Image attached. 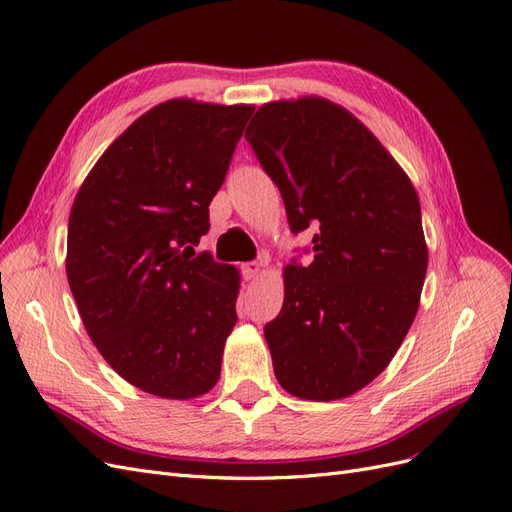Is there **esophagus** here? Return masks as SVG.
<instances>
[{
    "label": "esophagus",
    "mask_w": 512,
    "mask_h": 512,
    "mask_svg": "<svg viewBox=\"0 0 512 512\" xmlns=\"http://www.w3.org/2000/svg\"><path fill=\"white\" fill-rule=\"evenodd\" d=\"M241 273L245 280H254V277H258L260 273V265L258 262H245V265H241Z\"/></svg>",
    "instance_id": "1"
}]
</instances>
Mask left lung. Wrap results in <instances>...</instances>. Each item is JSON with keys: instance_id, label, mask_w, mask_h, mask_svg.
Returning a JSON list of instances; mask_svg holds the SVG:
<instances>
[{"instance_id": "obj_1", "label": "left lung", "mask_w": 512, "mask_h": 512, "mask_svg": "<svg viewBox=\"0 0 512 512\" xmlns=\"http://www.w3.org/2000/svg\"><path fill=\"white\" fill-rule=\"evenodd\" d=\"M245 138L294 235L320 230L314 260L284 267L282 312L265 327L275 378L299 399L350 397L393 361L421 303L427 243L414 185L327 98L262 104Z\"/></svg>"}]
</instances>
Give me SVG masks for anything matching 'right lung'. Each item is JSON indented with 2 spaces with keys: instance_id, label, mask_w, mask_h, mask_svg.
Segmentation results:
<instances>
[{
  "instance_id": "1",
  "label": "right lung",
  "mask_w": 512,
  "mask_h": 512,
  "mask_svg": "<svg viewBox=\"0 0 512 512\" xmlns=\"http://www.w3.org/2000/svg\"><path fill=\"white\" fill-rule=\"evenodd\" d=\"M252 104L149 108L76 192L66 273L91 342L136 389L194 399L220 380L241 275L196 254Z\"/></svg>"
}]
</instances>
